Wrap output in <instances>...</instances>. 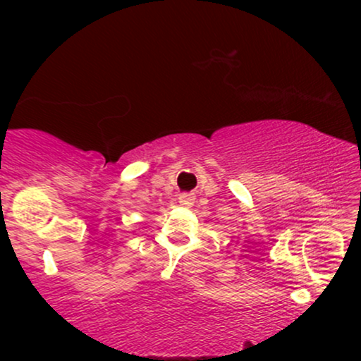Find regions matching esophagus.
<instances>
[{
    "instance_id": "obj_1",
    "label": "esophagus",
    "mask_w": 361,
    "mask_h": 361,
    "mask_svg": "<svg viewBox=\"0 0 361 361\" xmlns=\"http://www.w3.org/2000/svg\"><path fill=\"white\" fill-rule=\"evenodd\" d=\"M180 205L181 207H186V209H190L195 204V197L193 195H180Z\"/></svg>"
}]
</instances>
